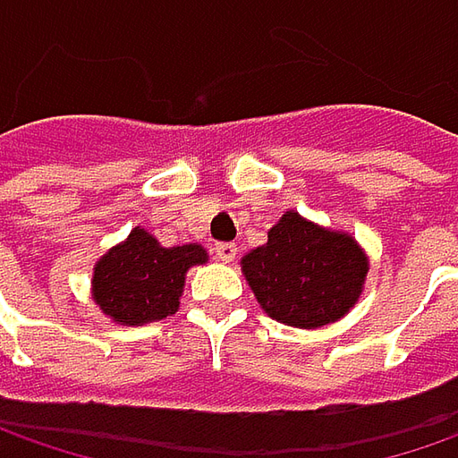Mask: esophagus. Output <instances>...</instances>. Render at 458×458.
<instances>
[{"mask_svg": "<svg viewBox=\"0 0 458 458\" xmlns=\"http://www.w3.org/2000/svg\"><path fill=\"white\" fill-rule=\"evenodd\" d=\"M235 253H238L235 242H216V255L220 258V260H223V263L235 260Z\"/></svg>", "mask_w": 458, "mask_h": 458, "instance_id": "obj_1", "label": "esophagus"}]
</instances>
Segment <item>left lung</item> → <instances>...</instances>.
Wrapping results in <instances>:
<instances>
[{
  "label": "left lung",
  "instance_id": "1",
  "mask_svg": "<svg viewBox=\"0 0 458 458\" xmlns=\"http://www.w3.org/2000/svg\"><path fill=\"white\" fill-rule=\"evenodd\" d=\"M369 263L344 233L285 213L268 242L242 258V273L270 318L318 328L346 316L359 301Z\"/></svg>",
  "mask_w": 458,
  "mask_h": 458
}]
</instances>
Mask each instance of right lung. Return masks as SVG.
<instances>
[{
    "label": "right lung",
    "mask_w": 458,
    "mask_h": 458,
    "mask_svg": "<svg viewBox=\"0 0 458 458\" xmlns=\"http://www.w3.org/2000/svg\"><path fill=\"white\" fill-rule=\"evenodd\" d=\"M200 245L163 248L148 230L135 228L95 266V301L112 320L140 326L177 310L190 266L205 263Z\"/></svg>",
    "instance_id": "add662e5"
}]
</instances>
